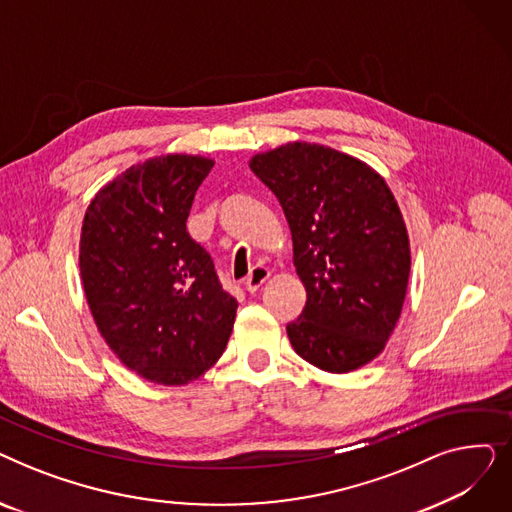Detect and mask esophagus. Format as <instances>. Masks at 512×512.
<instances>
[{
	"instance_id": "esophagus-1",
	"label": "esophagus",
	"mask_w": 512,
	"mask_h": 512,
	"mask_svg": "<svg viewBox=\"0 0 512 512\" xmlns=\"http://www.w3.org/2000/svg\"><path fill=\"white\" fill-rule=\"evenodd\" d=\"M267 278H270V270H267V267H263V265H253L249 276H247V280H245V286H247L249 292H255V290L261 288V284H263Z\"/></svg>"
}]
</instances>
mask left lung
Instances as JSON below:
<instances>
[{
  "label": "left lung",
  "mask_w": 512,
  "mask_h": 512,
  "mask_svg": "<svg viewBox=\"0 0 512 512\" xmlns=\"http://www.w3.org/2000/svg\"><path fill=\"white\" fill-rule=\"evenodd\" d=\"M292 232L307 303L286 326L299 357L353 371L378 357L405 303L409 236L384 178L363 161L311 143L251 159Z\"/></svg>",
  "instance_id": "8db88e82"
}]
</instances>
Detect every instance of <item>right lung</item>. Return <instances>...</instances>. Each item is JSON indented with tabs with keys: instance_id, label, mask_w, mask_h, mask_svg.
<instances>
[{
	"instance_id": "obj_1",
	"label": "right lung",
	"mask_w": 512,
	"mask_h": 512,
	"mask_svg": "<svg viewBox=\"0 0 512 512\" xmlns=\"http://www.w3.org/2000/svg\"><path fill=\"white\" fill-rule=\"evenodd\" d=\"M213 161L164 155L132 166L91 201L80 276L95 324L141 378L182 386L218 361L236 299L186 220Z\"/></svg>"
}]
</instances>
